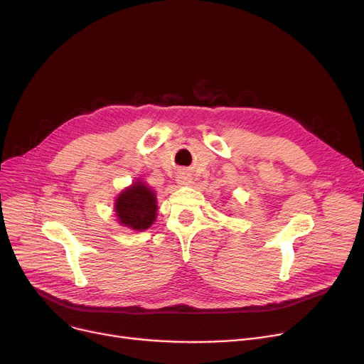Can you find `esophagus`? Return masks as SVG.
Returning <instances> with one entry per match:
<instances>
[{"label":"esophagus","mask_w":364,"mask_h":364,"mask_svg":"<svg viewBox=\"0 0 364 364\" xmlns=\"http://www.w3.org/2000/svg\"><path fill=\"white\" fill-rule=\"evenodd\" d=\"M177 181H178V184L184 186V184H188V183H190V178H188L187 176L181 174V176H178V177H177Z\"/></svg>","instance_id":"obj_1"}]
</instances>
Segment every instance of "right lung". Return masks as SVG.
I'll list each match as a JSON object with an SVG mask.
<instances>
[{"label": "right lung", "instance_id": "right-lung-1", "mask_svg": "<svg viewBox=\"0 0 364 364\" xmlns=\"http://www.w3.org/2000/svg\"><path fill=\"white\" fill-rule=\"evenodd\" d=\"M117 217L132 230H146L156 218V198L141 181L134 183L117 199Z\"/></svg>", "mask_w": 364, "mask_h": 364}]
</instances>
